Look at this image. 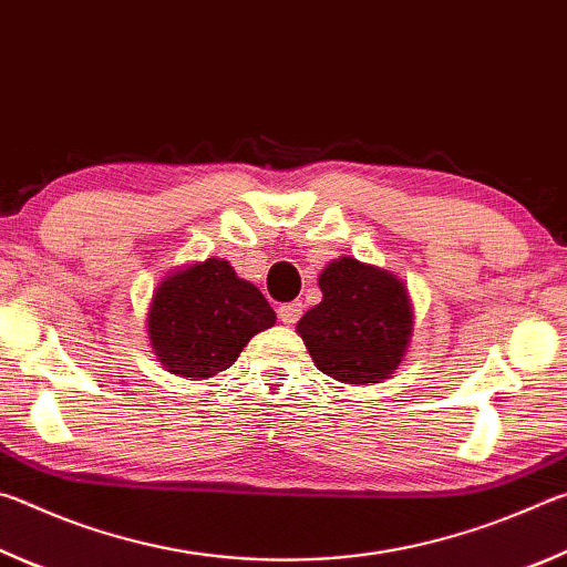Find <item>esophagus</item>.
Segmentation results:
<instances>
[{
	"label": "esophagus",
	"mask_w": 567,
	"mask_h": 567,
	"mask_svg": "<svg viewBox=\"0 0 567 567\" xmlns=\"http://www.w3.org/2000/svg\"><path fill=\"white\" fill-rule=\"evenodd\" d=\"M277 315H280V320L285 322V324H295L297 320H300V315H302V302H285V305H280V310H277Z\"/></svg>",
	"instance_id": "obj_1"
}]
</instances>
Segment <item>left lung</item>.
<instances>
[{"mask_svg":"<svg viewBox=\"0 0 567 567\" xmlns=\"http://www.w3.org/2000/svg\"><path fill=\"white\" fill-rule=\"evenodd\" d=\"M320 290L322 302L297 322L318 370L348 385L392 378L412 338V305L402 280L340 257L322 270Z\"/></svg>","mask_w":567,"mask_h":567,"instance_id":"left-lung-1","label":"left lung"}]
</instances>
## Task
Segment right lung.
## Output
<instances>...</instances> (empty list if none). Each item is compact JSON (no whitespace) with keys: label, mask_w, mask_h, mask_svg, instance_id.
Segmentation results:
<instances>
[{"label":"right lung","mask_w":567,"mask_h":567,"mask_svg":"<svg viewBox=\"0 0 567 567\" xmlns=\"http://www.w3.org/2000/svg\"><path fill=\"white\" fill-rule=\"evenodd\" d=\"M275 310L227 260L209 257L162 280L147 332L172 375L203 380L235 364L245 344L275 324Z\"/></svg>","instance_id":"add662e5"}]
</instances>
